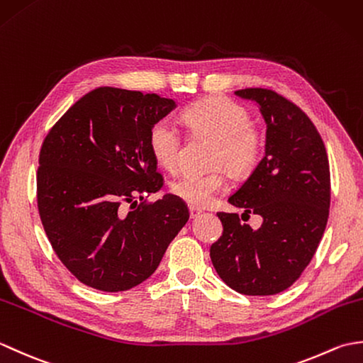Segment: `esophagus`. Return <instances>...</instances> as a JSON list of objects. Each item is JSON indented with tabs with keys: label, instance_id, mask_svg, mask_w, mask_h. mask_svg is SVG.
Listing matches in <instances>:
<instances>
[{
	"label": "esophagus",
	"instance_id": "obj_1",
	"mask_svg": "<svg viewBox=\"0 0 363 363\" xmlns=\"http://www.w3.org/2000/svg\"><path fill=\"white\" fill-rule=\"evenodd\" d=\"M189 212H190L191 218H196L198 215L203 213V209H201V207H196V206H189Z\"/></svg>",
	"mask_w": 363,
	"mask_h": 363
}]
</instances>
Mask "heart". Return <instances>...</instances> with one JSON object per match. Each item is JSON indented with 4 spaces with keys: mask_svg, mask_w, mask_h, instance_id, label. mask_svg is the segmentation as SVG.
<instances>
[{
    "mask_svg": "<svg viewBox=\"0 0 363 363\" xmlns=\"http://www.w3.org/2000/svg\"><path fill=\"white\" fill-rule=\"evenodd\" d=\"M182 120L194 134L213 138V167H223L234 176H243L257 164L264 150V135L250 121V112L242 104L228 98H207L186 107ZM148 146L162 168L174 172L179 167L182 135L168 118L152 123L148 130ZM225 187L226 176L223 172L186 173L176 177L169 186L173 195L198 207L211 204Z\"/></svg>",
    "mask_w": 363,
    "mask_h": 363,
    "instance_id": "1",
    "label": "heart"
}]
</instances>
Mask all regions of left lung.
Instances as JSON below:
<instances>
[{
	"mask_svg": "<svg viewBox=\"0 0 363 363\" xmlns=\"http://www.w3.org/2000/svg\"><path fill=\"white\" fill-rule=\"evenodd\" d=\"M235 94L256 101L267 121L265 156L229 203L257 213V230L238 213L218 212L223 234L211 246L218 276L243 295H276L296 282L326 229L330 172L326 146L312 120L269 89ZM243 218V217H242Z\"/></svg>",
	"mask_w": 363,
	"mask_h": 363,
	"instance_id": "obj_1",
	"label": "left lung"
}]
</instances>
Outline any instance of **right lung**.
<instances>
[{
  "instance_id": "add662e5",
  "label": "right lung",
  "mask_w": 363,
  "mask_h": 363,
  "mask_svg": "<svg viewBox=\"0 0 363 363\" xmlns=\"http://www.w3.org/2000/svg\"><path fill=\"white\" fill-rule=\"evenodd\" d=\"M173 109L156 94L98 87L45 137L38 215L52 251L87 287L125 291L148 279L190 217L176 195L146 199L164 186L148 130Z\"/></svg>"
}]
</instances>
